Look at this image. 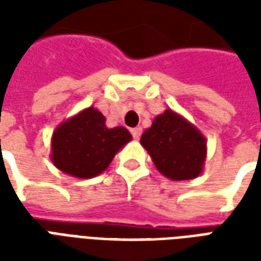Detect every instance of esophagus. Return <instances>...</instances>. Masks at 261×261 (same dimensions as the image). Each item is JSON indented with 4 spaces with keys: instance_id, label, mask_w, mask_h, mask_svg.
Listing matches in <instances>:
<instances>
[{
    "instance_id": "34e87169",
    "label": "esophagus",
    "mask_w": 261,
    "mask_h": 261,
    "mask_svg": "<svg viewBox=\"0 0 261 261\" xmlns=\"http://www.w3.org/2000/svg\"><path fill=\"white\" fill-rule=\"evenodd\" d=\"M131 134H133V137H134L136 140H138L142 134V128L141 127H136V128H133V130H131Z\"/></svg>"
}]
</instances>
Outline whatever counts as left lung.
<instances>
[{"label": "left lung", "mask_w": 261, "mask_h": 261, "mask_svg": "<svg viewBox=\"0 0 261 261\" xmlns=\"http://www.w3.org/2000/svg\"><path fill=\"white\" fill-rule=\"evenodd\" d=\"M140 142L156 169L170 180H190L202 173L207 158L205 137L170 109L153 119Z\"/></svg>", "instance_id": "left-lung-1"}]
</instances>
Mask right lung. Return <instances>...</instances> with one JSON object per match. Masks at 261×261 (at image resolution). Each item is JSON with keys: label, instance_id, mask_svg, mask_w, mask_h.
<instances>
[{"label": "right lung", "instance_id": "obj_1", "mask_svg": "<svg viewBox=\"0 0 261 261\" xmlns=\"http://www.w3.org/2000/svg\"><path fill=\"white\" fill-rule=\"evenodd\" d=\"M131 140L124 127L108 128L105 116L91 106L54 130L50 159L67 175L91 179L108 169L114 155Z\"/></svg>", "mask_w": 261, "mask_h": 261}]
</instances>
